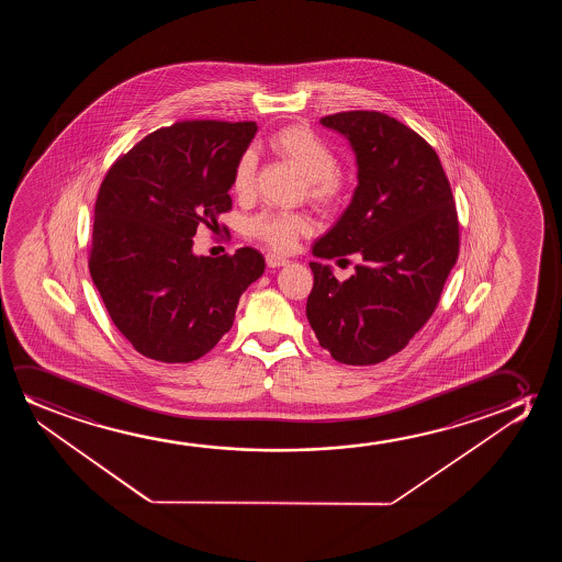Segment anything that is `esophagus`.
I'll return each mask as SVG.
<instances>
[{
  "label": "esophagus",
  "instance_id": "obj_1",
  "mask_svg": "<svg viewBox=\"0 0 562 562\" xmlns=\"http://www.w3.org/2000/svg\"><path fill=\"white\" fill-rule=\"evenodd\" d=\"M265 261H267V267L269 269H277V267H284V265H288V259L285 257H280V255L277 254H267L265 255Z\"/></svg>",
  "mask_w": 562,
  "mask_h": 562
}]
</instances>
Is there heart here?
I'll list each match as a JSON object with an SVG mask.
<instances>
[{
    "label": "heart",
    "instance_id": "obj_1",
    "mask_svg": "<svg viewBox=\"0 0 562 562\" xmlns=\"http://www.w3.org/2000/svg\"><path fill=\"white\" fill-rule=\"evenodd\" d=\"M269 147L278 159L288 162L305 180L307 200L321 211H334L346 200V172L336 167V154L326 139L321 138L307 124H288L269 136ZM257 157L244 151L234 165L231 190L239 200H247L255 188ZM249 238L259 239L274 251L288 254L311 234L305 215L261 213L246 223Z\"/></svg>",
    "mask_w": 562,
    "mask_h": 562
}]
</instances>
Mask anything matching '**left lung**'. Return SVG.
<instances>
[{
	"mask_svg": "<svg viewBox=\"0 0 562 562\" xmlns=\"http://www.w3.org/2000/svg\"><path fill=\"white\" fill-rule=\"evenodd\" d=\"M321 123L351 142L359 186L313 254L359 262L344 282L311 262L307 318L336 361L376 364L400 353L438 307L461 246L453 192L434 147L397 119L344 111Z\"/></svg>",
	"mask_w": 562,
	"mask_h": 562,
	"instance_id": "obj_1",
	"label": "left lung"
}]
</instances>
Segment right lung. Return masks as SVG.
Wrapping results in <instances>:
<instances>
[{"label": "right lung", "instance_id": "1", "mask_svg": "<svg viewBox=\"0 0 562 562\" xmlns=\"http://www.w3.org/2000/svg\"><path fill=\"white\" fill-rule=\"evenodd\" d=\"M254 121H180L147 134L101 182L88 267L109 316L147 359L192 362L231 330L261 277L254 247L198 257L193 236L232 209L231 178Z\"/></svg>", "mask_w": 562, "mask_h": 562}]
</instances>
